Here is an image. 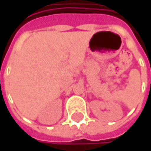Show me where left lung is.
Here are the masks:
<instances>
[{
    "mask_svg": "<svg viewBox=\"0 0 151 151\" xmlns=\"http://www.w3.org/2000/svg\"><path fill=\"white\" fill-rule=\"evenodd\" d=\"M150 82H151V81H150Z\"/></svg>",
    "mask_w": 151,
    "mask_h": 151,
    "instance_id": "1",
    "label": "left lung"
}]
</instances>
